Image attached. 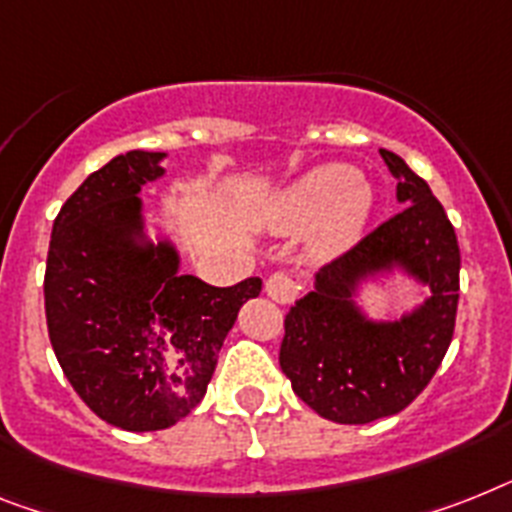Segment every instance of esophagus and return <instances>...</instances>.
<instances>
[{
  "label": "esophagus",
  "instance_id": "1",
  "mask_svg": "<svg viewBox=\"0 0 512 512\" xmlns=\"http://www.w3.org/2000/svg\"><path fill=\"white\" fill-rule=\"evenodd\" d=\"M264 290L266 295L272 298V301L277 303H290L298 295V282H295L293 274H287V272H274L269 280L264 282Z\"/></svg>",
  "mask_w": 512,
  "mask_h": 512
}]
</instances>
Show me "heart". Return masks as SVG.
Here are the masks:
<instances>
[{
    "label": "heart",
    "mask_w": 512,
    "mask_h": 512,
    "mask_svg": "<svg viewBox=\"0 0 512 512\" xmlns=\"http://www.w3.org/2000/svg\"><path fill=\"white\" fill-rule=\"evenodd\" d=\"M371 214V190L348 164H322L287 185L266 206L272 230L295 232L314 227V253L335 256L361 238Z\"/></svg>",
    "instance_id": "b5f03b06"
}]
</instances>
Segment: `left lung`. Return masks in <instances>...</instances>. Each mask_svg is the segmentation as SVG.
<instances>
[{
    "instance_id": "obj_1",
    "label": "left lung",
    "mask_w": 512,
    "mask_h": 512,
    "mask_svg": "<svg viewBox=\"0 0 512 512\" xmlns=\"http://www.w3.org/2000/svg\"><path fill=\"white\" fill-rule=\"evenodd\" d=\"M379 154L398 177L403 209L319 269L314 287L287 311L280 345V366L295 395L335 424H369L408 408L445 358L458 314L453 225L398 154ZM392 268H403L433 295L400 320L371 323L357 308L355 290Z\"/></svg>"
}]
</instances>
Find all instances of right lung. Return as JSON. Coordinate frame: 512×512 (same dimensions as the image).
Returning a JSON list of instances; mask_svg holds the SVG:
<instances>
[{
    "label": "right lung",
    "instance_id": "right-lung-1",
    "mask_svg": "<svg viewBox=\"0 0 512 512\" xmlns=\"http://www.w3.org/2000/svg\"><path fill=\"white\" fill-rule=\"evenodd\" d=\"M164 156L128 151L88 175L46 256L54 356L80 400L125 432L167 429L201 403L240 306L261 293L259 277L214 287L180 274L170 240L146 238L138 193Z\"/></svg>",
    "mask_w": 512,
    "mask_h": 512
}]
</instances>
